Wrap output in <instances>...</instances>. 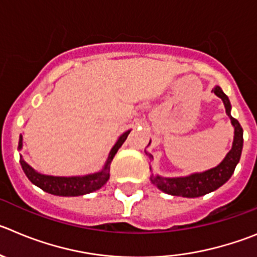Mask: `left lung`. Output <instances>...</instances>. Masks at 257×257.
I'll return each mask as SVG.
<instances>
[{
  "mask_svg": "<svg viewBox=\"0 0 257 257\" xmlns=\"http://www.w3.org/2000/svg\"><path fill=\"white\" fill-rule=\"evenodd\" d=\"M211 91L223 100L225 113L229 117L230 123H232L233 128H234L232 148H230V150L227 153L224 159L218 166L208 169V171L196 172V173L182 176V177H163V176L153 175L152 173L150 181H152L153 185L157 186L161 191L172 195V196L199 197L202 196V195L209 194V192L215 191L216 188H219L220 186H223L229 180L239 162L242 148H243V130H242L239 122L236 118H233L232 114H230L232 105H230L229 99L224 94V91L222 90V88L215 85ZM150 143L152 141H149V145ZM145 154L152 161L153 155L148 153L147 150H145ZM150 171H153L152 167H150Z\"/></svg>",
  "mask_w": 257,
  "mask_h": 257,
  "instance_id": "left-lung-1",
  "label": "left lung"
}]
</instances>
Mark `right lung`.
<instances>
[{
	"mask_svg": "<svg viewBox=\"0 0 257 257\" xmlns=\"http://www.w3.org/2000/svg\"><path fill=\"white\" fill-rule=\"evenodd\" d=\"M131 133V130L124 131L122 135H119V138L117 139V141L114 143V145L110 149L109 154H108L107 161H105L104 166L100 171L94 172L90 175L85 176H49V175H43V173H39V172L35 171L33 167H30L27 162L24 161L23 155L20 154V164L21 168L24 171V173L27 175V177L29 178L30 182L33 185L38 186L39 188H42L43 191L48 192L51 195H56V196H81V195L90 194V192L96 191L99 190L102 186H104L107 183V181L109 180V168L110 163H112L113 158L116 155V153L118 152L119 148L122 147V144L124 143V140L127 139L128 134ZM19 150L23 149V136L20 135L19 138Z\"/></svg>",
	"mask_w": 257,
	"mask_h": 257,
	"instance_id": "obj_1",
	"label": "right lung"
}]
</instances>
